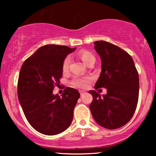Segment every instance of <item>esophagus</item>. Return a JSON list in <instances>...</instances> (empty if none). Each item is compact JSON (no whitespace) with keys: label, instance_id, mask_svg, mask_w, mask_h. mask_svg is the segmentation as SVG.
Segmentation results:
<instances>
[{"label":"esophagus","instance_id":"esophagus-1","mask_svg":"<svg viewBox=\"0 0 156 156\" xmlns=\"http://www.w3.org/2000/svg\"><path fill=\"white\" fill-rule=\"evenodd\" d=\"M80 94H81V96H82H82H83V95H84V94H86L87 92H86V91H83V90H80Z\"/></svg>","mask_w":156,"mask_h":156}]
</instances>
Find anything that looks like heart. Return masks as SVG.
<instances>
[{"label": "heart", "instance_id": "b5f03b06", "mask_svg": "<svg viewBox=\"0 0 156 156\" xmlns=\"http://www.w3.org/2000/svg\"><path fill=\"white\" fill-rule=\"evenodd\" d=\"M77 56L82 59V61L84 62L85 65H89V64L94 63L95 62V57L92 53L89 52L88 50H80L77 53ZM70 62V58L69 57H67L64 59L62 63V69L63 71H67L69 67ZM90 82V79L89 78H81L76 76L72 81V84L73 86L78 87V88H85L87 87L88 83Z\"/></svg>", "mask_w": 156, "mask_h": 156}]
</instances>
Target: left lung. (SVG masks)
<instances>
[{
    "mask_svg": "<svg viewBox=\"0 0 156 156\" xmlns=\"http://www.w3.org/2000/svg\"><path fill=\"white\" fill-rule=\"evenodd\" d=\"M101 60V72L95 89L104 87L106 94L89 91L93 101L89 105L98 124L116 129L129 122L137 106L139 79L132 57L119 47L100 40L94 42Z\"/></svg>",
    "mask_w": 156,
    "mask_h": 156,
    "instance_id": "left-lung-1",
    "label": "left lung"
}]
</instances>
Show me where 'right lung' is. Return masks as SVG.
<instances>
[{"label": "right lung", "instance_id": "1", "mask_svg": "<svg viewBox=\"0 0 156 156\" xmlns=\"http://www.w3.org/2000/svg\"><path fill=\"white\" fill-rule=\"evenodd\" d=\"M76 48L47 44L36 50L21 67L18 95L27 121L34 129L44 135H57L71 124L73 112L80 94L66 87L62 97L52 93L59 85L62 63Z\"/></svg>", "mask_w": 156, "mask_h": 156}]
</instances>
